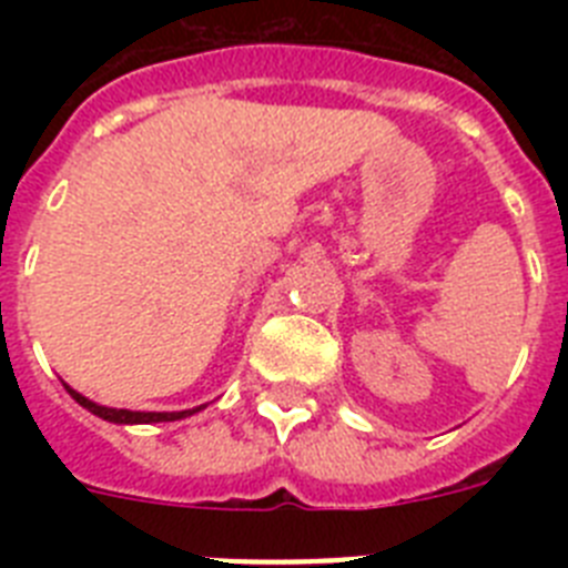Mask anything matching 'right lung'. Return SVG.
<instances>
[{"mask_svg": "<svg viewBox=\"0 0 568 568\" xmlns=\"http://www.w3.org/2000/svg\"><path fill=\"white\" fill-rule=\"evenodd\" d=\"M68 393L73 395V400H77V404H82L84 409H90V413L99 415V418L110 420V424H159V420L187 418V415H193L202 409V406H195V409H184V413H130V409H110V406L93 404V400H88L84 395H79L77 389H70V386H68Z\"/></svg>", "mask_w": 568, "mask_h": 568, "instance_id": "right-lung-1", "label": "right lung"}]
</instances>
